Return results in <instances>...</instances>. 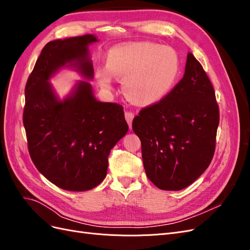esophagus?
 Instances as JSON below:
<instances>
[{
    "mask_svg": "<svg viewBox=\"0 0 250 250\" xmlns=\"http://www.w3.org/2000/svg\"><path fill=\"white\" fill-rule=\"evenodd\" d=\"M134 118V115L131 112V111H126L125 112V119L127 121L128 125H129V127H131V124H132V120Z\"/></svg>",
    "mask_w": 250,
    "mask_h": 250,
    "instance_id": "esophagus-1",
    "label": "esophagus"
}]
</instances>
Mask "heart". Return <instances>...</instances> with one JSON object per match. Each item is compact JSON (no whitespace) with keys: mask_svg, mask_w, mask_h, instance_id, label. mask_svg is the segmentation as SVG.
I'll return each mask as SVG.
<instances>
[{"mask_svg":"<svg viewBox=\"0 0 250 250\" xmlns=\"http://www.w3.org/2000/svg\"><path fill=\"white\" fill-rule=\"evenodd\" d=\"M180 59L171 47L150 42L119 44L107 53L106 66L96 70V78L105 88L112 76L123 80L126 98L139 106H150L167 96L179 77Z\"/></svg>","mask_w":250,"mask_h":250,"instance_id":"1","label":"heart"}]
</instances>
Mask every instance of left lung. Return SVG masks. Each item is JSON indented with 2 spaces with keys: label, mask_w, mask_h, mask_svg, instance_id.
Returning a JSON list of instances; mask_svg holds the SVG:
<instances>
[{
  "label": "left lung",
  "mask_w": 250,
  "mask_h": 250,
  "mask_svg": "<svg viewBox=\"0 0 250 250\" xmlns=\"http://www.w3.org/2000/svg\"><path fill=\"white\" fill-rule=\"evenodd\" d=\"M218 125L214 87L188 53L183 79L162 101L143 108L133 119L149 180L165 191L193 184L213 160Z\"/></svg>",
  "instance_id": "1"
}]
</instances>
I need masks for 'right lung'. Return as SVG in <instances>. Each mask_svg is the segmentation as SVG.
Returning a JSON list of instances; mask_svg holds the SVG:
<instances>
[{"label": "right lung", "instance_id": "1", "mask_svg": "<svg viewBox=\"0 0 250 250\" xmlns=\"http://www.w3.org/2000/svg\"><path fill=\"white\" fill-rule=\"evenodd\" d=\"M93 34L48 42L28 78L22 115L28 150L36 169L66 191L92 190L106 177L110 150L128 131L123 106L98 101L79 80L60 100L50 79L63 67L94 78L88 46Z\"/></svg>", "mask_w": 250, "mask_h": 250}]
</instances>
